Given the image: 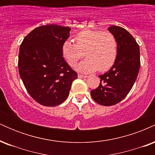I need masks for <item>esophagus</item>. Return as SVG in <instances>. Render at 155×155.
<instances>
[{
	"instance_id": "34e87169",
	"label": "esophagus",
	"mask_w": 155,
	"mask_h": 155,
	"mask_svg": "<svg viewBox=\"0 0 155 155\" xmlns=\"http://www.w3.org/2000/svg\"><path fill=\"white\" fill-rule=\"evenodd\" d=\"M78 77L81 78V79H85V78L87 77V76H86V75H81V74H78Z\"/></svg>"
}]
</instances>
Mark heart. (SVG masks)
Returning a JSON list of instances; mask_svg holds the SVG:
<instances>
[{"instance_id": "heart-1", "label": "heart", "mask_w": 155, "mask_h": 155, "mask_svg": "<svg viewBox=\"0 0 155 155\" xmlns=\"http://www.w3.org/2000/svg\"><path fill=\"white\" fill-rule=\"evenodd\" d=\"M74 41L75 44L68 40L63 42L62 54L71 66L84 54L86 59L76 67L79 71H105L115 63L118 46L114 35L109 32L84 30L76 35Z\"/></svg>"}]
</instances>
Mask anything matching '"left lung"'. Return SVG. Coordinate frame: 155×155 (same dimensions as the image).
<instances>
[{
	"mask_svg": "<svg viewBox=\"0 0 155 155\" xmlns=\"http://www.w3.org/2000/svg\"><path fill=\"white\" fill-rule=\"evenodd\" d=\"M116 38L118 46L117 59L110 70L99 76L98 87L91 91L96 103L113 106L127 96L132 89L140 68V50L136 41L122 27L111 25L108 28Z\"/></svg>",
	"mask_w": 155,
	"mask_h": 155,
	"instance_id": "8db88e82",
	"label": "left lung"
}]
</instances>
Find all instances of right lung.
<instances>
[{"label": "right lung", "mask_w": 155, "mask_h": 155, "mask_svg": "<svg viewBox=\"0 0 155 155\" xmlns=\"http://www.w3.org/2000/svg\"><path fill=\"white\" fill-rule=\"evenodd\" d=\"M69 27L42 25L27 35L19 47L18 68L27 91L45 106L61 104L69 95L77 73L62 54L70 35Z\"/></svg>", "instance_id": "add662e5"}]
</instances>
